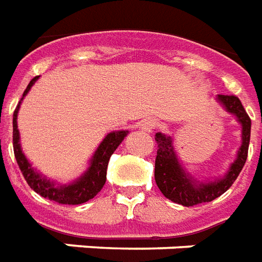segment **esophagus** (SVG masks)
I'll return each mask as SVG.
<instances>
[{"label":"esophagus","mask_w":262,"mask_h":262,"mask_svg":"<svg viewBox=\"0 0 262 262\" xmlns=\"http://www.w3.org/2000/svg\"><path fill=\"white\" fill-rule=\"evenodd\" d=\"M139 127H140L143 132L154 130V129L157 127V121L156 119H152V118H147V119H144V121H141Z\"/></svg>","instance_id":"esophagus-1"}]
</instances>
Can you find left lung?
Here are the masks:
<instances>
[{"mask_svg":"<svg viewBox=\"0 0 262 262\" xmlns=\"http://www.w3.org/2000/svg\"><path fill=\"white\" fill-rule=\"evenodd\" d=\"M216 101L224 106L225 111L233 115L242 126V144L236 154V160L230 164L229 169L222 176L204 182L194 179V176L190 175L180 164L173 147V139L160 132L156 135V141L158 144L154 172L156 183L161 193L176 204L193 207L218 199L233 185L246 164L251 132V121L249 115L237 97L220 94L216 96Z\"/></svg>","mask_w":262,"mask_h":262,"instance_id":"8db88e82","label":"left lung"}]
</instances>
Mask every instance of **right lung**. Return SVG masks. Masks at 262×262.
<instances>
[{
  "mask_svg": "<svg viewBox=\"0 0 262 262\" xmlns=\"http://www.w3.org/2000/svg\"><path fill=\"white\" fill-rule=\"evenodd\" d=\"M37 79L38 76H36L30 80L20 101L17 104L16 110L13 112V152H15L17 165L22 170L28 185L41 197H46L48 200L55 201L59 204H83L86 201L92 200L93 197L101 190L102 186L105 185L108 161L114 154V151L127 136L129 132H110L104 137V140L100 143V146L97 147V150L94 151L89 168L71 183L63 185V183H58L55 180L48 179L47 176H44L36 168H33L30 161L26 158L25 152L22 151V146H20V136H19V129H17V112H19L20 104H22L23 98L28 96V93L30 92V89Z\"/></svg>",
  "mask_w": 262,
  "mask_h": 262,
  "instance_id": "right-lung-1",
  "label": "right lung"
}]
</instances>
